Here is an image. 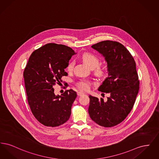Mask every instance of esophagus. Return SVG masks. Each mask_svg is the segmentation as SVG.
<instances>
[{"mask_svg":"<svg viewBox=\"0 0 159 159\" xmlns=\"http://www.w3.org/2000/svg\"><path fill=\"white\" fill-rule=\"evenodd\" d=\"M77 95L78 96H81V95H82L84 94V93H83V92H81V91H79V92H77Z\"/></svg>","mask_w":159,"mask_h":159,"instance_id":"1","label":"esophagus"}]
</instances>
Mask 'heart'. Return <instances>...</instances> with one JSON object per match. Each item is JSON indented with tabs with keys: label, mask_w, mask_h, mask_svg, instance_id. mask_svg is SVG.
Masks as SVG:
<instances>
[{
	"label": "heart",
	"mask_w": 159,
	"mask_h": 159,
	"mask_svg": "<svg viewBox=\"0 0 159 159\" xmlns=\"http://www.w3.org/2000/svg\"><path fill=\"white\" fill-rule=\"evenodd\" d=\"M81 59L84 63L87 64L90 68L94 70V74L98 77H103L106 76L107 74V68L104 66L99 64V59L98 57L90 52H85L81 56ZM75 65V62L73 61H70L67 66V70L71 71L73 70ZM76 86L80 89L83 91H88L90 89L92 82L89 80L82 79L77 82Z\"/></svg>",
	"instance_id": "1"
}]
</instances>
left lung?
<instances>
[{"label":"left lung","mask_w":159,"mask_h":159,"mask_svg":"<svg viewBox=\"0 0 159 159\" xmlns=\"http://www.w3.org/2000/svg\"><path fill=\"white\" fill-rule=\"evenodd\" d=\"M92 48L101 53L107 62L108 77L98 91L110 93V97L104 101L89 95L88 112L93 121L110 128L123 121L135 104L139 88L136 63L128 50L118 42L104 40Z\"/></svg>","instance_id":"8db88e82"}]
</instances>
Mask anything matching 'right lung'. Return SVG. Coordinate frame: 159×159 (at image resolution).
<instances>
[{"instance_id":"obj_1","label":"right lung","mask_w":159,"mask_h":159,"mask_svg":"<svg viewBox=\"0 0 159 159\" xmlns=\"http://www.w3.org/2000/svg\"><path fill=\"white\" fill-rule=\"evenodd\" d=\"M70 47L50 43L35 50L24 71L27 101L31 111L41 124L57 127L68 120L77 93L73 89L55 95L53 86L67 76L64 69L75 54Z\"/></svg>"}]
</instances>
